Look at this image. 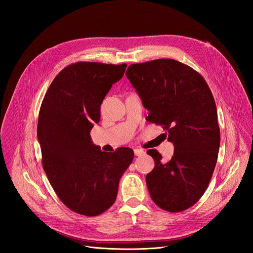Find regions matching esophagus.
Wrapping results in <instances>:
<instances>
[{
	"label": "esophagus",
	"mask_w": 253,
	"mask_h": 253,
	"mask_svg": "<svg viewBox=\"0 0 253 253\" xmlns=\"http://www.w3.org/2000/svg\"><path fill=\"white\" fill-rule=\"evenodd\" d=\"M134 154L136 156H141V155L144 154V151L142 149H135L134 150Z\"/></svg>",
	"instance_id": "esophagus-1"
}]
</instances>
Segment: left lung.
I'll return each mask as SVG.
<instances>
[{"label": "left lung", "instance_id": "1", "mask_svg": "<svg viewBox=\"0 0 253 253\" xmlns=\"http://www.w3.org/2000/svg\"><path fill=\"white\" fill-rule=\"evenodd\" d=\"M126 75L150 112L148 121L162 126L174 144L168 163L157 150L147 152L155 162L145 178L151 198L166 211L187 210L208 188L217 162L220 133L211 90L200 73L173 59L132 64Z\"/></svg>", "mask_w": 253, "mask_h": 253}]
</instances>
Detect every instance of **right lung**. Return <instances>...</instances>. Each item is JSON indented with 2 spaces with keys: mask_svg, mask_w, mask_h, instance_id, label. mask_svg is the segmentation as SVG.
<instances>
[{
  "mask_svg": "<svg viewBox=\"0 0 253 253\" xmlns=\"http://www.w3.org/2000/svg\"><path fill=\"white\" fill-rule=\"evenodd\" d=\"M126 64L77 62L52 80L41 104L38 139L42 165L56 194L68 209L97 216L115 203L121 176L134 152H102L90 138L100 120V105Z\"/></svg>",
  "mask_w": 253,
  "mask_h": 253,
  "instance_id": "1",
  "label": "right lung"
}]
</instances>
